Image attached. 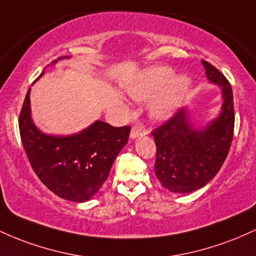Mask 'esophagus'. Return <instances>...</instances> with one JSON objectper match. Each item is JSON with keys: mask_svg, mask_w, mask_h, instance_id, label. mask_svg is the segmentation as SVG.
I'll use <instances>...</instances> for the list:
<instances>
[{"mask_svg": "<svg viewBox=\"0 0 256 256\" xmlns=\"http://www.w3.org/2000/svg\"><path fill=\"white\" fill-rule=\"evenodd\" d=\"M146 134V130H143V128H140V126L134 125V128H131L130 136H131V138H137V137L142 136V134Z\"/></svg>", "mask_w": 256, "mask_h": 256, "instance_id": "34e87169", "label": "esophagus"}]
</instances>
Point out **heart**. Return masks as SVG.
Here are the masks:
<instances>
[{
	"label": "heart",
	"mask_w": 256,
	"mask_h": 256,
	"mask_svg": "<svg viewBox=\"0 0 256 256\" xmlns=\"http://www.w3.org/2000/svg\"><path fill=\"white\" fill-rule=\"evenodd\" d=\"M173 72L168 67H154L146 70L130 89L131 96L137 101H148L163 88L166 89L152 101L150 106L152 116L156 119H164L172 114L180 106L189 89V79L185 76H177L172 80ZM172 80L171 81L169 79Z\"/></svg>",
	"instance_id": "b5f03b06"
}]
</instances>
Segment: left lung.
I'll use <instances>...</instances> for the list:
<instances>
[{
  "mask_svg": "<svg viewBox=\"0 0 256 256\" xmlns=\"http://www.w3.org/2000/svg\"><path fill=\"white\" fill-rule=\"evenodd\" d=\"M206 74L222 90V113L201 130L194 128L185 108L152 131L156 146L155 174L164 188L188 194L204 186L222 168L234 138V108L230 82L218 68L202 60Z\"/></svg>",
  "mask_w": 256,
  "mask_h": 256,
  "instance_id": "8db88e82",
  "label": "left lung"
}]
</instances>
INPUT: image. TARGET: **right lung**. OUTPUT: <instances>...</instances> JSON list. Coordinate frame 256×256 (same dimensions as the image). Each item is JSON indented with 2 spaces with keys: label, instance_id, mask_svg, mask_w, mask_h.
Returning a JSON list of instances; mask_svg holds the SVG:
<instances>
[{
  "label": "right lung",
  "instance_id": "right-lung-1",
  "mask_svg": "<svg viewBox=\"0 0 256 256\" xmlns=\"http://www.w3.org/2000/svg\"><path fill=\"white\" fill-rule=\"evenodd\" d=\"M130 130L128 125L114 128L96 122L72 136L44 134L31 120L30 89L19 116L20 137L32 170L55 195L74 202L88 201L98 192Z\"/></svg>",
  "mask_w": 256,
  "mask_h": 256
}]
</instances>
